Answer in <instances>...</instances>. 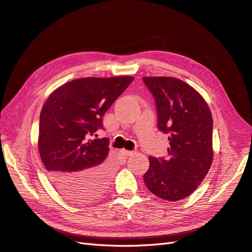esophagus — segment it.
Listing matches in <instances>:
<instances>
[{
    "mask_svg": "<svg viewBox=\"0 0 252 252\" xmlns=\"http://www.w3.org/2000/svg\"><path fill=\"white\" fill-rule=\"evenodd\" d=\"M121 152V154H122V156H125V157H130V156H132V154L134 153L133 151H128V150H121L120 151Z\"/></svg>",
    "mask_w": 252,
    "mask_h": 252,
    "instance_id": "34e87169",
    "label": "esophagus"
}]
</instances>
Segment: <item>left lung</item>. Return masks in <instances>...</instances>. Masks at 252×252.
Here are the masks:
<instances>
[{"instance_id": "8db88e82", "label": "left lung", "mask_w": 252, "mask_h": 252, "mask_svg": "<svg viewBox=\"0 0 252 252\" xmlns=\"http://www.w3.org/2000/svg\"><path fill=\"white\" fill-rule=\"evenodd\" d=\"M156 100L158 127L168 134V157H149L144 181L153 195L180 201L195 191L213 160V118L206 102L189 84L167 76L143 77Z\"/></svg>"}]
</instances>
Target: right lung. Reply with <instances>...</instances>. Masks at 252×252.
I'll return each mask as SVG.
<instances>
[{"mask_svg":"<svg viewBox=\"0 0 252 252\" xmlns=\"http://www.w3.org/2000/svg\"><path fill=\"white\" fill-rule=\"evenodd\" d=\"M133 80L127 75L76 79L54 90L44 103L38 150L51 183L71 201L86 203L107 189L109 140L92 136Z\"/></svg>","mask_w":252,"mask_h":252,"instance_id":"right-lung-1","label":"right lung"}]
</instances>
